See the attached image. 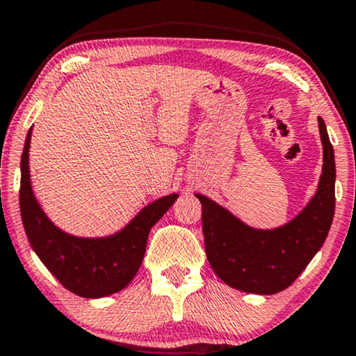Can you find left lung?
Listing matches in <instances>:
<instances>
[{
    "label": "left lung",
    "mask_w": 356,
    "mask_h": 356,
    "mask_svg": "<svg viewBox=\"0 0 356 356\" xmlns=\"http://www.w3.org/2000/svg\"><path fill=\"white\" fill-rule=\"evenodd\" d=\"M317 123L324 153L317 191L285 225L252 227L220 203L195 193L203 210L207 259L227 286L254 295L283 291L324 244L335 211V158L324 120L317 117Z\"/></svg>",
    "instance_id": "obj_1"
}]
</instances>
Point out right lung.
I'll use <instances>...</instances> for the list:
<instances>
[{"label": "right lung", "instance_id": "right-lung-1", "mask_svg": "<svg viewBox=\"0 0 356 356\" xmlns=\"http://www.w3.org/2000/svg\"><path fill=\"white\" fill-rule=\"evenodd\" d=\"M31 138L32 127L24 143L19 191L22 225L31 248L56 280L74 295L104 298L122 291L138 273L151 227L164 216L179 195L169 193L148 203L113 234L102 238L70 234L47 216L32 191Z\"/></svg>", "mask_w": 356, "mask_h": 356}]
</instances>
